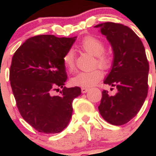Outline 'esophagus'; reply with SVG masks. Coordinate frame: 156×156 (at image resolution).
Returning a JSON list of instances; mask_svg holds the SVG:
<instances>
[{"label": "esophagus", "mask_w": 156, "mask_h": 156, "mask_svg": "<svg viewBox=\"0 0 156 156\" xmlns=\"http://www.w3.org/2000/svg\"><path fill=\"white\" fill-rule=\"evenodd\" d=\"M88 88H85V87H82L81 88V92L83 93V94H85V93H87L88 91Z\"/></svg>", "instance_id": "1"}]
</instances>
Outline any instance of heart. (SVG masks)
I'll use <instances>...</instances> for the list:
<instances>
[{
  "label": "heart",
  "instance_id": "heart-1",
  "mask_svg": "<svg viewBox=\"0 0 156 156\" xmlns=\"http://www.w3.org/2000/svg\"><path fill=\"white\" fill-rule=\"evenodd\" d=\"M80 48L92 56H95L96 63L103 69L110 66L112 58L108 53H105V44L100 39L94 36H87L80 44ZM64 66L69 70L75 67V56L72 50L66 52L62 57ZM103 78V73L98 69L80 72L72 78L73 85L82 87H91L97 84Z\"/></svg>",
  "mask_w": 156,
  "mask_h": 156
}]
</instances>
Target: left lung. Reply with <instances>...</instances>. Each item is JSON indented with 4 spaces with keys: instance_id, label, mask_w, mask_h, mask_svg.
<instances>
[{
    "instance_id": "1",
    "label": "left lung",
    "mask_w": 156,
    "mask_h": 156,
    "mask_svg": "<svg viewBox=\"0 0 156 156\" xmlns=\"http://www.w3.org/2000/svg\"><path fill=\"white\" fill-rule=\"evenodd\" d=\"M95 27L106 36L114 55L112 69L103 83L117 88L113 96L103 90L99 111L108 123L125 125L137 114L147 97L149 66L145 48L126 26L104 23Z\"/></svg>"
}]
</instances>
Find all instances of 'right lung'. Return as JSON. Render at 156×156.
Wrapping results in <instances>:
<instances>
[{
	"label": "right lung",
	"mask_w": 156,
	"mask_h": 156,
	"mask_svg": "<svg viewBox=\"0 0 156 156\" xmlns=\"http://www.w3.org/2000/svg\"><path fill=\"white\" fill-rule=\"evenodd\" d=\"M77 37L41 34L27 39L12 58L10 81L19 111L37 131L59 133L72 118V102L81 88L64 87L67 80L62 57ZM63 88L61 95L53 90Z\"/></svg>",
	"instance_id": "add662e5"
}]
</instances>
